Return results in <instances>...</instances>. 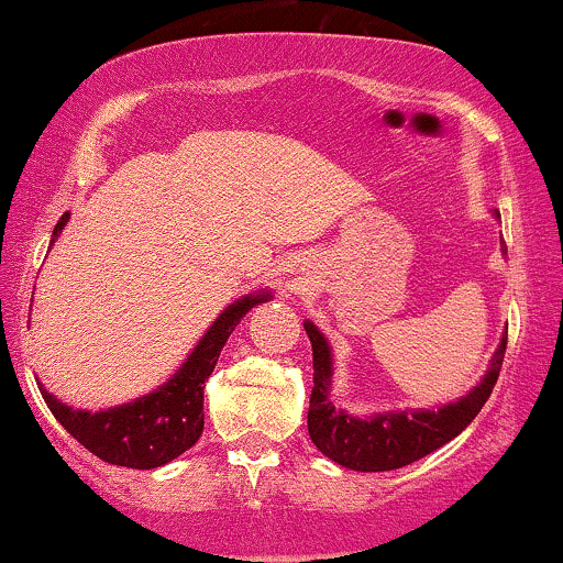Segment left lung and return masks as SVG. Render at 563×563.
<instances>
[{
    "mask_svg": "<svg viewBox=\"0 0 563 563\" xmlns=\"http://www.w3.org/2000/svg\"><path fill=\"white\" fill-rule=\"evenodd\" d=\"M303 328H307L311 354H314V388H311L307 419L311 443L328 459L356 472L401 470L456 438L479 415V409L496 388L506 354V338H509L504 335L498 351L493 354L485 380L475 390H470V396H464L462 401L443 406L438 411L409 409L396 411V415L356 419L349 417L346 411H335V406L328 401L330 375H333L330 346L314 324L303 322Z\"/></svg>",
    "mask_w": 563,
    "mask_h": 563,
    "instance_id": "obj_1",
    "label": "left lung"
}]
</instances>
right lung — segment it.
<instances>
[{"label":"right lung","instance_id":"obj_1","mask_svg":"<svg viewBox=\"0 0 563 563\" xmlns=\"http://www.w3.org/2000/svg\"><path fill=\"white\" fill-rule=\"evenodd\" d=\"M67 217H70L67 212L59 217L54 235L65 228ZM267 299L269 294L246 296L228 307L207 330L188 362L175 372L173 380L139 401L97 411V415L70 409L46 390H42L44 401L57 417V422L101 462L131 466V470H154V466L173 462L201 438L205 383L212 375L222 346L228 343L235 324L241 322V317Z\"/></svg>","mask_w":563,"mask_h":563}]
</instances>
